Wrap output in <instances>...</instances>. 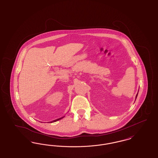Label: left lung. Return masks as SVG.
Masks as SVG:
<instances>
[{
    "label": "left lung",
    "instance_id": "1",
    "mask_svg": "<svg viewBox=\"0 0 158 158\" xmlns=\"http://www.w3.org/2000/svg\"><path fill=\"white\" fill-rule=\"evenodd\" d=\"M137 95H138V93H137V95H136V97H135V99L137 98Z\"/></svg>",
    "mask_w": 158,
    "mask_h": 158
}]
</instances>
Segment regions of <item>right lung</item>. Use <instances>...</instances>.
I'll return each mask as SVG.
<instances>
[{"label": "right lung", "mask_w": 158, "mask_h": 158, "mask_svg": "<svg viewBox=\"0 0 158 158\" xmlns=\"http://www.w3.org/2000/svg\"><path fill=\"white\" fill-rule=\"evenodd\" d=\"M63 118H64V117H61L60 118H58V119H56V120H55L52 121H50V123H53V122H56V121H57L60 120L61 119H62Z\"/></svg>", "instance_id": "obj_1"}]
</instances>
